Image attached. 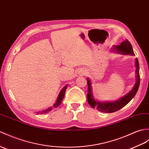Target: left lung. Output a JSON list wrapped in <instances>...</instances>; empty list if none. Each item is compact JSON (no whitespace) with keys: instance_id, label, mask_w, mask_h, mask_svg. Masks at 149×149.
<instances>
[{"instance_id":"8db88e82","label":"left lung","mask_w":149,"mask_h":149,"mask_svg":"<svg viewBox=\"0 0 149 149\" xmlns=\"http://www.w3.org/2000/svg\"><path fill=\"white\" fill-rule=\"evenodd\" d=\"M116 48L119 52H121L123 54H132L134 55V52L132 46H131L130 41L126 39L124 40L123 42L120 43L119 46H116ZM136 81L135 84L134 86L133 89L131 90L128 94L126 95L125 96H124L121 99L119 100L118 101L115 102H107V103H100L96 102L93 98V96L92 95L91 92V82L89 81V79H87V82H88V102L91 107L93 109L96 108L99 111L105 113H112L116 112L117 110L122 109L123 107L126 105L128 103L131 99H132L134 96H135L136 93L138 91V88L140 86V73H139V63H138V59H136Z\"/></svg>"}]
</instances>
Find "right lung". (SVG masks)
I'll use <instances>...</instances> for the list:
<instances>
[{
    "label": "right lung",
    "instance_id": "1",
    "mask_svg": "<svg viewBox=\"0 0 149 149\" xmlns=\"http://www.w3.org/2000/svg\"><path fill=\"white\" fill-rule=\"evenodd\" d=\"M67 88V85H66L65 86V87L61 89V91H60V94H59L58 95V97L57 98V100L56 103H55V104L53 105V107L54 108H56V107H58V106H60L61 105V103L62 102V100H63L64 96H65V91H66V89ZM51 107H50V108H48L47 109L45 110H42V112H37V114H42V113H47L49 112V111H51Z\"/></svg>",
    "mask_w": 149,
    "mask_h": 149
}]
</instances>
